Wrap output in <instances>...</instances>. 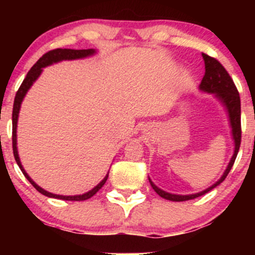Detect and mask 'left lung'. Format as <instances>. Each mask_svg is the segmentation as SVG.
<instances>
[{
  "instance_id": "1",
  "label": "left lung",
  "mask_w": 255,
  "mask_h": 255,
  "mask_svg": "<svg viewBox=\"0 0 255 255\" xmlns=\"http://www.w3.org/2000/svg\"><path fill=\"white\" fill-rule=\"evenodd\" d=\"M203 58L205 62V75L200 85H199V90L201 92L212 95L219 102V104L224 108L225 113L228 115V120H229L231 139L234 141V152L222 176L212 186L207 187L206 189L201 192L193 193V194H174V193L163 191L162 188H159V187L152 182L151 178L148 177V181H150L154 192L159 197L170 201L192 200V199L206 194L207 192L212 191L215 187H217L218 184L223 182L231 170V168H233L234 162H235L236 156H238L240 144H241V101H240L238 89H236L233 79L230 78V75L225 71L224 67L216 58L210 57L206 54H203Z\"/></svg>"
}]
</instances>
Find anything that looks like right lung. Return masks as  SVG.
Here are the masks:
<instances>
[{"mask_svg": "<svg viewBox=\"0 0 255 255\" xmlns=\"http://www.w3.org/2000/svg\"><path fill=\"white\" fill-rule=\"evenodd\" d=\"M98 50L96 49H83V50H75V49H55V50H51L46 54H44L39 60L34 63V66L30 69V72L27 73L26 78L22 81L21 86L17 90L15 99H14V105H13V116H11V120H13V152H14V158H15L17 165H19L20 170L22 171V174L25 175V177L30 181V183L34 188L37 189L38 192L42 193L43 195L48 198H55V199H61V200H71V201H81L86 200V199H90L91 197L97 193L102 187L104 186V183L107 182L108 180V172L105 175L103 180L99 182L97 186L93 187L92 189H90L89 192L84 193V194H77V195H61V194H54V193H50L45 189L42 188L40 186L34 182L32 178L28 176V174L26 172L24 166L21 165V162H20L19 153H17V147H16V128H17V119H19V113L20 108H21V103L24 101L26 93L28 92V90L31 89L32 85L36 83V80L40 77V74L43 73V68L45 67L51 66V64L62 62V61H72V60H83V58H87L91 56H95L97 54Z\"/></svg>", "mask_w": 255, "mask_h": 255, "instance_id": "add662e5", "label": "right lung"}]
</instances>
